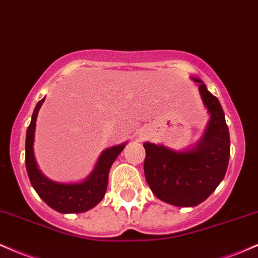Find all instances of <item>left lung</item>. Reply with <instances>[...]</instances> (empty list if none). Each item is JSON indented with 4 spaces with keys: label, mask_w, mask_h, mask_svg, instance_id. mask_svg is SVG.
Listing matches in <instances>:
<instances>
[{
    "label": "left lung",
    "mask_w": 258,
    "mask_h": 258,
    "mask_svg": "<svg viewBox=\"0 0 258 258\" xmlns=\"http://www.w3.org/2000/svg\"><path fill=\"white\" fill-rule=\"evenodd\" d=\"M201 98L209 118L202 137L185 151L146 142L144 175L160 201L177 207H195L211 196L224 179L230 155V137L219 100L200 78Z\"/></svg>",
    "instance_id": "1"
}]
</instances>
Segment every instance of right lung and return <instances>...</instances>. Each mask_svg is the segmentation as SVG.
Returning <instances> with one entry per match:
<instances>
[{"instance_id":"right-lung-1","label":"right lung","mask_w":258,"mask_h":258,"mask_svg":"<svg viewBox=\"0 0 258 258\" xmlns=\"http://www.w3.org/2000/svg\"><path fill=\"white\" fill-rule=\"evenodd\" d=\"M45 98L36 104L25 138V168L30 183L39 197L49 207L60 213H83L98 205L105 195L109 171L117 155L123 151L127 142L110 147L98 158L93 171L81 182H57L45 176L38 168L34 157V136L36 117Z\"/></svg>"}]
</instances>
